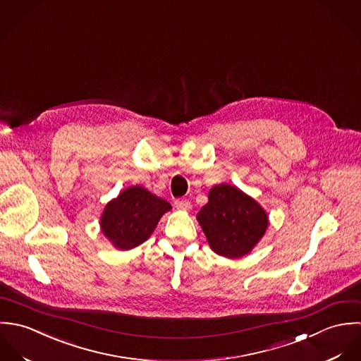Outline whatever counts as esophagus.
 Listing matches in <instances>:
<instances>
[{"label":"esophagus","instance_id":"1","mask_svg":"<svg viewBox=\"0 0 361 361\" xmlns=\"http://www.w3.org/2000/svg\"><path fill=\"white\" fill-rule=\"evenodd\" d=\"M176 208L177 209H190L191 208V202L187 198H178L176 200Z\"/></svg>","mask_w":361,"mask_h":361}]
</instances>
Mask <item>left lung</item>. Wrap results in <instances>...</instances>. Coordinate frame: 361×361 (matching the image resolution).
Listing matches in <instances>:
<instances>
[{
	"label": "left lung",
	"instance_id": "1",
	"mask_svg": "<svg viewBox=\"0 0 361 361\" xmlns=\"http://www.w3.org/2000/svg\"><path fill=\"white\" fill-rule=\"evenodd\" d=\"M198 221L211 248L223 257L248 254L268 227L265 211L237 187L215 185L209 202L198 212Z\"/></svg>",
	"mask_w": 361,
	"mask_h": 361
}]
</instances>
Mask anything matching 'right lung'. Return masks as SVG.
Masks as SVG:
<instances>
[{"label": "right lung", "mask_w": 361, "mask_h": 361, "mask_svg": "<svg viewBox=\"0 0 361 361\" xmlns=\"http://www.w3.org/2000/svg\"><path fill=\"white\" fill-rule=\"evenodd\" d=\"M170 204L142 187H130L107 204L100 220L104 235L120 250H130L153 233Z\"/></svg>", "instance_id": "right-lung-1"}]
</instances>
